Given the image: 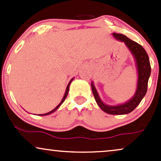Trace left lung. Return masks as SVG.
I'll use <instances>...</instances> for the list:
<instances>
[{
	"mask_svg": "<svg viewBox=\"0 0 161 161\" xmlns=\"http://www.w3.org/2000/svg\"><path fill=\"white\" fill-rule=\"evenodd\" d=\"M112 35L116 39L123 42L125 44L135 59L138 74L137 86L135 93L132 97V98L123 104L108 105L101 100L93 82H91V88H92V92L96 102L103 111L109 114L114 115L127 114L135 110V108L140 104V102L145 97L146 91H147L148 78L151 74V65H150L149 58H148L147 53L140 44L131 40L123 34L114 32Z\"/></svg>",
	"mask_w": 161,
	"mask_h": 161,
	"instance_id": "1",
	"label": "left lung"
}]
</instances>
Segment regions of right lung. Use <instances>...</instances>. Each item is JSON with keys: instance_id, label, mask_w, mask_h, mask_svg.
<instances>
[{"instance_id": "right-lung-1", "label": "right lung", "mask_w": 161, "mask_h": 161, "mask_svg": "<svg viewBox=\"0 0 161 161\" xmlns=\"http://www.w3.org/2000/svg\"><path fill=\"white\" fill-rule=\"evenodd\" d=\"M73 79H74V78H73L72 79H71V80L70 81V82L68 83V86H67V88H66V91H65V93H64V97H63V99H62V101H61V103H59V104H58V105H57V106L55 108L53 109V110H52L51 111H50V112H48V113H46V114H40V116H44V115H48V114H52V113H53L54 111H56L57 109L58 108H59V106L61 105L63 103V102H64V100H65V99H66V97H67V96H68V91H69V87H70V83H71V82H72L73 81Z\"/></svg>"}]
</instances>
